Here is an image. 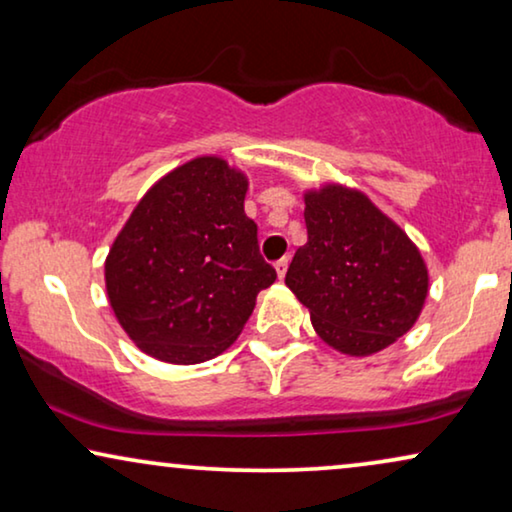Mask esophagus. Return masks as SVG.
<instances>
[{
	"label": "esophagus",
	"instance_id": "34e87169",
	"mask_svg": "<svg viewBox=\"0 0 512 512\" xmlns=\"http://www.w3.org/2000/svg\"><path fill=\"white\" fill-rule=\"evenodd\" d=\"M286 268H289V256L279 258V261L275 263V270H277V277H279V279H284V275H286Z\"/></svg>",
	"mask_w": 512,
	"mask_h": 512
}]
</instances>
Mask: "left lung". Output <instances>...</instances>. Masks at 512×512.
I'll list each match as a JSON object with an SVG mask.
<instances>
[{"mask_svg":"<svg viewBox=\"0 0 512 512\" xmlns=\"http://www.w3.org/2000/svg\"><path fill=\"white\" fill-rule=\"evenodd\" d=\"M307 242L286 286L310 310L319 338L368 356L408 333L429 293L424 258L361 191L328 184L305 193Z\"/></svg>","mask_w":512,"mask_h":512,"instance_id":"obj_1","label":"left lung"}]
</instances>
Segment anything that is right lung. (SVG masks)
Instances as JSON below:
<instances>
[{"label": "right lung", "mask_w": 512, "mask_h": 512, "mask_svg": "<svg viewBox=\"0 0 512 512\" xmlns=\"http://www.w3.org/2000/svg\"><path fill=\"white\" fill-rule=\"evenodd\" d=\"M249 181L216 156L156 181L104 263L109 305L144 354L177 366L219 356L277 279L244 214Z\"/></svg>", "instance_id": "1"}]
</instances>
